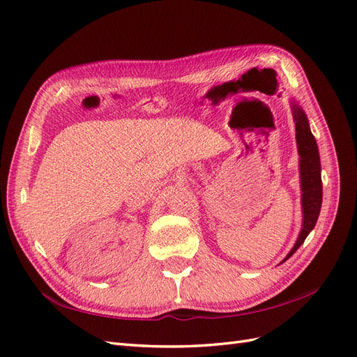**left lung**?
<instances>
[{"instance_id":"1","label":"left lung","mask_w":357,"mask_h":357,"mask_svg":"<svg viewBox=\"0 0 357 357\" xmlns=\"http://www.w3.org/2000/svg\"><path fill=\"white\" fill-rule=\"evenodd\" d=\"M291 114H294L295 131H296V146L299 155V178H301V205H302V228L296 238L295 245L283 259L282 264L294 255L301 244L305 241L308 234L314 229L317 223L320 208H321V165L319 156V147L316 138L312 135L308 117L301 105L291 100L290 101Z\"/></svg>"}]
</instances>
